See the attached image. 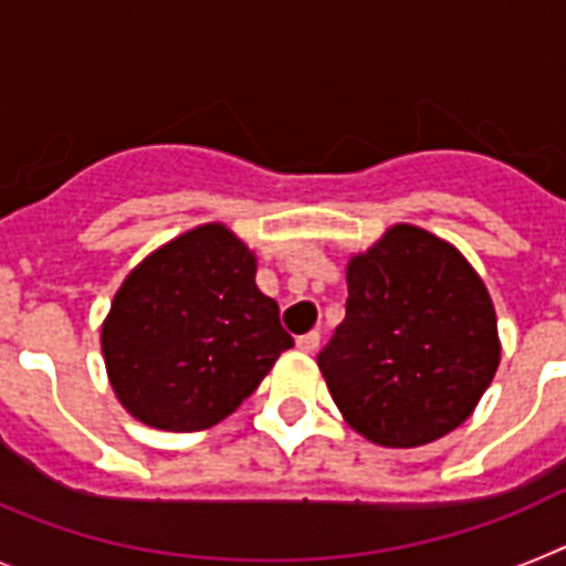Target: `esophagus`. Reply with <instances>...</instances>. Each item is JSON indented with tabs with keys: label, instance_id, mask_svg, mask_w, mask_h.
<instances>
[{
	"label": "esophagus",
	"instance_id": "esophagus-1",
	"mask_svg": "<svg viewBox=\"0 0 566 566\" xmlns=\"http://www.w3.org/2000/svg\"><path fill=\"white\" fill-rule=\"evenodd\" d=\"M317 345H319V332H308L303 334V337H297V348L303 354H314L317 352Z\"/></svg>",
	"mask_w": 566,
	"mask_h": 566
}]
</instances>
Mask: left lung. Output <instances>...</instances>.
<instances>
[{
  "instance_id": "obj_1",
  "label": "left lung",
  "mask_w": 566,
  "mask_h": 566,
  "mask_svg": "<svg viewBox=\"0 0 566 566\" xmlns=\"http://www.w3.org/2000/svg\"><path fill=\"white\" fill-rule=\"evenodd\" d=\"M345 319L317 365L354 431L417 448L476 411L502 359L496 308L453 243L397 223L345 266Z\"/></svg>"
}]
</instances>
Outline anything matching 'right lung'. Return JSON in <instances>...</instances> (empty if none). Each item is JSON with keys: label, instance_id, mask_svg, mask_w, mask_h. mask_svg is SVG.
<instances>
[{"label": "right lung", "instance_id": "right-lung-1", "mask_svg": "<svg viewBox=\"0 0 566 566\" xmlns=\"http://www.w3.org/2000/svg\"><path fill=\"white\" fill-rule=\"evenodd\" d=\"M254 274L258 258L232 229L201 223L124 277L102 352L129 417L158 431H203L254 394L294 345Z\"/></svg>", "mask_w": 566, "mask_h": 566}]
</instances>
